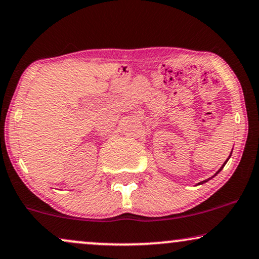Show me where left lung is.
<instances>
[{"label":"left lung","instance_id":"left-lung-1","mask_svg":"<svg viewBox=\"0 0 259 259\" xmlns=\"http://www.w3.org/2000/svg\"><path fill=\"white\" fill-rule=\"evenodd\" d=\"M230 154H232V153H230ZM226 163H227V161H226ZM226 163H224V164H223V166H224V165H226ZM223 166H222V167H221V169H220V171L223 169ZM220 171H219V172H220ZM204 182H206V181H204ZM204 182H201V183H204Z\"/></svg>","mask_w":259,"mask_h":259}]
</instances>
